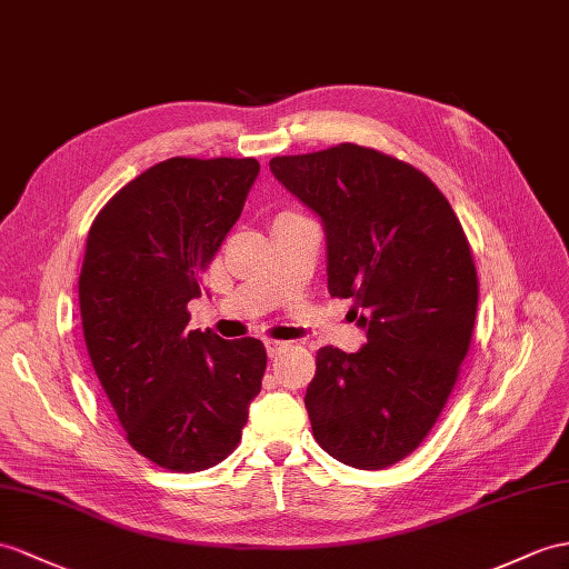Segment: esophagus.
<instances>
[{"instance_id": "34e87169", "label": "esophagus", "mask_w": 569, "mask_h": 569, "mask_svg": "<svg viewBox=\"0 0 569 569\" xmlns=\"http://www.w3.org/2000/svg\"><path fill=\"white\" fill-rule=\"evenodd\" d=\"M284 348H287V342H280V340H266V350H268L270 359H274V357L280 355Z\"/></svg>"}]
</instances>
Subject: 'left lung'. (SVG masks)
Returning <instances> with one entry per match:
<instances>
[{"label":"left lung","mask_w":569,"mask_h":569,"mask_svg":"<svg viewBox=\"0 0 569 569\" xmlns=\"http://www.w3.org/2000/svg\"><path fill=\"white\" fill-rule=\"evenodd\" d=\"M270 171L321 217L328 292L355 301L367 332L359 352L318 350L313 437L345 466L389 468L435 427L470 348L478 274L461 221L422 171L369 147L274 157Z\"/></svg>","instance_id":"left-lung-1"}]
</instances>
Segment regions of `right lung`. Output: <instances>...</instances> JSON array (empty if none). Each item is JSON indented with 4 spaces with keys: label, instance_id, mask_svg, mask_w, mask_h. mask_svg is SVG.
Instances as JSON below:
<instances>
[{
    "label": "right lung",
    "instance_id": "1",
    "mask_svg": "<svg viewBox=\"0 0 569 569\" xmlns=\"http://www.w3.org/2000/svg\"><path fill=\"white\" fill-rule=\"evenodd\" d=\"M258 173L256 159H166L120 188L89 229L79 309L93 371L130 447L176 473L237 449L262 386L260 340L186 328Z\"/></svg>",
    "mask_w": 569,
    "mask_h": 569
}]
</instances>
